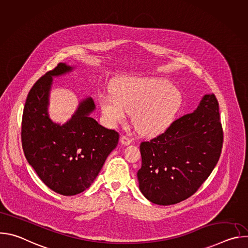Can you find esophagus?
Returning <instances> with one entry per match:
<instances>
[{"instance_id":"obj_1","label":"esophagus","mask_w":248,"mask_h":248,"mask_svg":"<svg viewBox=\"0 0 248 248\" xmlns=\"http://www.w3.org/2000/svg\"><path fill=\"white\" fill-rule=\"evenodd\" d=\"M132 142V139L127 135H123L121 137V143L124 145H129Z\"/></svg>"}]
</instances>
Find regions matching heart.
<instances>
[{
  "label": "heart",
  "mask_w": 248,
  "mask_h": 248,
  "mask_svg": "<svg viewBox=\"0 0 248 248\" xmlns=\"http://www.w3.org/2000/svg\"><path fill=\"white\" fill-rule=\"evenodd\" d=\"M99 101L110 124H121L128 112H134L136 128L145 134H156L171 124L181 108L183 96L165 79L133 78L122 81L114 95H102Z\"/></svg>",
  "instance_id": "obj_1"
}]
</instances>
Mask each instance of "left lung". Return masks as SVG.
<instances>
[{
	"instance_id": "8db88e82",
	"label": "left lung",
	"mask_w": 248,
	"mask_h": 248,
	"mask_svg": "<svg viewBox=\"0 0 248 248\" xmlns=\"http://www.w3.org/2000/svg\"><path fill=\"white\" fill-rule=\"evenodd\" d=\"M224 133L219 103L205 95L197 109L140 143L139 188L152 203L171 205L193 195L217 165Z\"/></svg>"
}]
</instances>
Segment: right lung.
<instances>
[{
	"label": "right lung",
	"mask_w": 248,
	"mask_h": 248,
	"mask_svg": "<svg viewBox=\"0 0 248 248\" xmlns=\"http://www.w3.org/2000/svg\"><path fill=\"white\" fill-rule=\"evenodd\" d=\"M72 69L59 63L34 83L21 121V142L28 163L50 189L65 196L78 194L91 186L120 137L119 132L89 117L95 109L92 98L83 100L66 124L51 121L47 106L52 77Z\"/></svg>",
	"instance_id": "obj_1"
}]
</instances>
